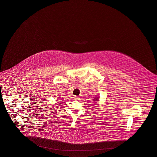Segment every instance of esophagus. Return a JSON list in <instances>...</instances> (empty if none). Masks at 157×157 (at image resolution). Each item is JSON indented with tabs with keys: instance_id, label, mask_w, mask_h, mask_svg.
Listing matches in <instances>:
<instances>
[{
	"instance_id": "34e87169",
	"label": "esophagus",
	"mask_w": 157,
	"mask_h": 157,
	"mask_svg": "<svg viewBox=\"0 0 157 157\" xmlns=\"http://www.w3.org/2000/svg\"><path fill=\"white\" fill-rule=\"evenodd\" d=\"M74 99L75 100H79V97H78V96H74Z\"/></svg>"
}]
</instances>
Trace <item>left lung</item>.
<instances>
[{
  "label": "left lung",
  "instance_id": "left-lung-1",
  "mask_svg": "<svg viewBox=\"0 0 157 157\" xmlns=\"http://www.w3.org/2000/svg\"><path fill=\"white\" fill-rule=\"evenodd\" d=\"M94 101H95V100H98V98H94Z\"/></svg>",
  "mask_w": 157,
  "mask_h": 157
}]
</instances>
